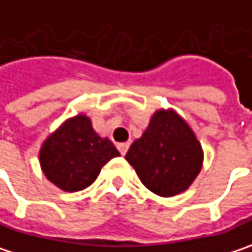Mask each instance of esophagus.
<instances>
[{
  "label": "esophagus",
  "mask_w": 252,
  "mask_h": 252,
  "mask_svg": "<svg viewBox=\"0 0 252 252\" xmlns=\"http://www.w3.org/2000/svg\"><path fill=\"white\" fill-rule=\"evenodd\" d=\"M129 146H130V143H127V142H126V143H119V145H117V149H119L120 155H123V156H125L126 152L129 151Z\"/></svg>",
  "instance_id": "obj_1"
}]
</instances>
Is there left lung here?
Returning a JSON list of instances; mask_svg holds the SVG:
<instances>
[{
  "mask_svg": "<svg viewBox=\"0 0 252 252\" xmlns=\"http://www.w3.org/2000/svg\"><path fill=\"white\" fill-rule=\"evenodd\" d=\"M126 160L142 184L160 196L184 192L202 168V149L188 125L173 112L159 110Z\"/></svg>",
  "mask_w": 252,
  "mask_h": 252,
  "instance_id": "left-lung-1",
  "label": "left lung"
}]
</instances>
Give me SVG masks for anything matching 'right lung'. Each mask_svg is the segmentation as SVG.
<instances>
[{
  "label": "right lung",
  "mask_w": 252,
  "mask_h": 252,
  "mask_svg": "<svg viewBox=\"0 0 252 252\" xmlns=\"http://www.w3.org/2000/svg\"><path fill=\"white\" fill-rule=\"evenodd\" d=\"M119 156L109 139H101L90 119L77 116L54 132L40 151V163L50 182L67 192L92 185L100 169Z\"/></svg>",
  "instance_id": "right-lung-1"
}]
</instances>
